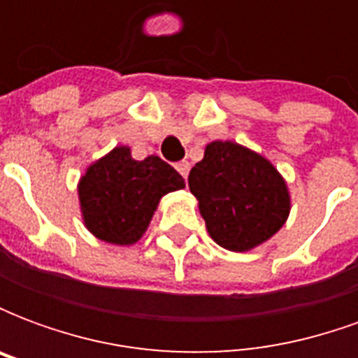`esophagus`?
Returning a JSON list of instances; mask_svg holds the SVG:
<instances>
[{
    "label": "esophagus",
    "instance_id": "1",
    "mask_svg": "<svg viewBox=\"0 0 358 358\" xmlns=\"http://www.w3.org/2000/svg\"><path fill=\"white\" fill-rule=\"evenodd\" d=\"M176 171H178L180 174H182V176L186 178L187 172H189V163H187V161H180V163L176 164Z\"/></svg>",
    "mask_w": 358,
    "mask_h": 358
}]
</instances>
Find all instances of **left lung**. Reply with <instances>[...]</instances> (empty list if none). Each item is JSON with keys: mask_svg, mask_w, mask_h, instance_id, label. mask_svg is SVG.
Segmentation results:
<instances>
[{"mask_svg": "<svg viewBox=\"0 0 358 358\" xmlns=\"http://www.w3.org/2000/svg\"><path fill=\"white\" fill-rule=\"evenodd\" d=\"M210 238L228 251L257 248L284 226L289 195L264 157L232 141H213L187 176Z\"/></svg>", "mask_w": 358, "mask_h": 358, "instance_id": "8db88e82", "label": "left lung"}]
</instances>
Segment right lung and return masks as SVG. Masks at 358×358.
I'll list each match as a JSON object with an SVG mask.
<instances>
[{
    "mask_svg": "<svg viewBox=\"0 0 358 358\" xmlns=\"http://www.w3.org/2000/svg\"><path fill=\"white\" fill-rule=\"evenodd\" d=\"M184 186V178L161 157L134 161L130 149L115 148L80 180L84 222L99 240L130 245L145 232L159 199Z\"/></svg>",
    "mask_w": 358,
    "mask_h": 358,
    "instance_id": "add662e5",
    "label": "right lung"
}]
</instances>
